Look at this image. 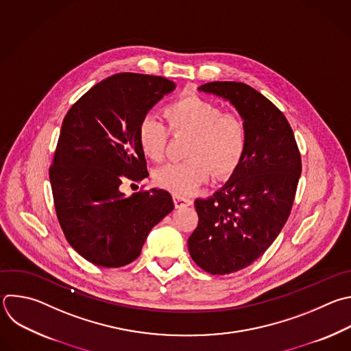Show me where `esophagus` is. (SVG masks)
Wrapping results in <instances>:
<instances>
[{
  "mask_svg": "<svg viewBox=\"0 0 351 351\" xmlns=\"http://www.w3.org/2000/svg\"><path fill=\"white\" fill-rule=\"evenodd\" d=\"M173 201H175L176 208H184V206H190L193 204V201L190 198H184V197H179V195H175Z\"/></svg>",
  "mask_w": 351,
  "mask_h": 351,
  "instance_id": "34e87169",
  "label": "esophagus"
}]
</instances>
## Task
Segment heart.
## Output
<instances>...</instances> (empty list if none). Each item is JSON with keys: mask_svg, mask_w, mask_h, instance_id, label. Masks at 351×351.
Instances as JSON below:
<instances>
[{"mask_svg": "<svg viewBox=\"0 0 351 351\" xmlns=\"http://www.w3.org/2000/svg\"><path fill=\"white\" fill-rule=\"evenodd\" d=\"M165 115L173 132L194 134V138L187 149L190 158L169 162L154 172L157 186L186 197L206 183L213 171L226 176L239 168L248 146L247 125L239 114L223 112L219 104L202 96L183 95L165 107ZM169 134L158 117H143L138 138L145 156L161 161Z\"/></svg>", "mask_w": 351, "mask_h": 351, "instance_id": "b5f03b06", "label": "heart"}]
</instances>
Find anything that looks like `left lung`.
Here are the masks:
<instances>
[{"label": "left lung", "instance_id": "left-lung-1", "mask_svg": "<svg viewBox=\"0 0 351 351\" xmlns=\"http://www.w3.org/2000/svg\"><path fill=\"white\" fill-rule=\"evenodd\" d=\"M198 90L228 100L248 131L245 156L228 182L197 198V228L187 245L206 273L230 274L259 259L280 234L292 209L302 172L293 131L282 111L252 86L213 81Z\"/></svg>", "mask_w": 351, "mask_h": 351}]
</instances>
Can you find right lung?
<instances>
[{"mask_svg":"<svg viewBox=\"0 0 351 351\" xmlns=\"http://www.w3.org/2000/svg\"><path fill=\"white\" fill-rule=\"evenodd\" d=\"M173 89L165 77L119 73L92 86L64 117L49 168L56 216L69 244L96 266L134 262L175 206L161 189L131 197L120 191L123 182L149 176L139 124Z\"/></svg>","mask_w":351,"mask_h":351,"instance_id":"add662e5","label":"right lung"}]
</instances>
